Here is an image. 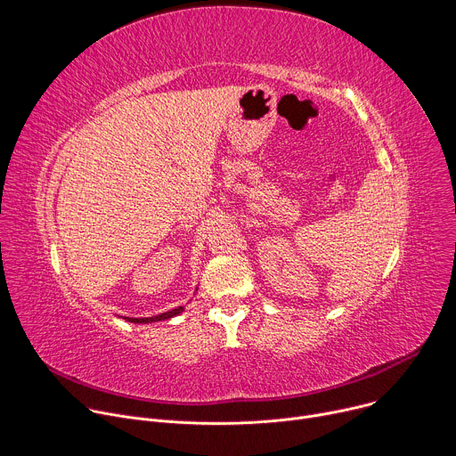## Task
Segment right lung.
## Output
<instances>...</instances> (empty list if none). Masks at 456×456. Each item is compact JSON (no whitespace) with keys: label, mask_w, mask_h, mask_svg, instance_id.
<instances>
[{"label":"right lung","mask_w":456,"mask_h":456,"mask_svg":"<svg viewBox=\"0 0 456 456\" xmlns=\"http://www.w3.org/2000/svg\"><path fill=\"white\" fill-rule=\"evenodd\" d=\"M183 312V306H176L173 310H167V312H162L159 315H151V317H122L124 321H129V322H135V324H146V322H157V321H166V319H171L178 314Z\"/></svg>","instance_id":"1"}]
</instances>
